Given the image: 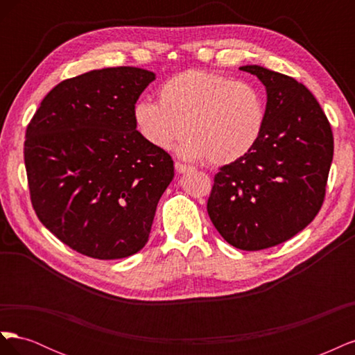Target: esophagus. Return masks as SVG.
<instances>
[{
  "mask_svg": "<svg viewBox=\"0 0 355 355\" xmlns=\"http://www.w3.org/2000/svg\"><path fill=\"white\" fill-rule=\"evenodd\" d=\"M175 168H176L178 173H185V171L191 170L192 167H191V166H187V164H184V163H179V161H176V163H175Z\"/></svg>",
  "mask_w": 355,
  "mask_h": 355,
  "instance_id": "34e87169",
  "label": "esophagus"
}]
</instances>
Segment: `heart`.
<instances>
[{
	"label": "heart",
	"mask_w": 355,
	"mask_h": 355,
	"mask_svg": "<svg viewBox=\"0 0 355 355\" xmlns=\"http://www.w3.org/2000/svg\"><path fill=\"white\" fill-rule=\"evenodd\" d=\"M133 120L154 148L166 151L185 133L182 154L220 166L252 151L263 133L266 103L249 81L189 69L161 85L159 102H136Z\"/></svg>",
	"instance_id": "b5f03b06"
}]
</instances>
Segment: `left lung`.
Segmentation results:
<instances>
[{"mask_svg":"<svg viewBox=\"0 0 355 355\" xmlns=\"http://www.w3.org/2000/svg\"><path fill=\"white\" fill-rule=\"evenodd\" d=\"M266 123L243 158L214 175L207 211L214 228L241 250L287 241L313 222L326 196L333 133L326 114L304 84L263 67Z\"/></svg>","mask_w":355,"mask_h":355,"instance_id":"left-lung-1","label":"left lung"}]
</instances>
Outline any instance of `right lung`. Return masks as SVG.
I'll list each match as a JSON object with an SVG mask.
<instances>
[{"label":"right lung","mask_w":355,"mask_h":355,"mask_svg":"<svg viewBox=\"0 0 355 355\" xmlns=\"http://www.w3.org/2000/svg\"><path fill=\"white\" fill-rule=\"evenodd\" d=\"M155 73L94 69L53 87L26 127L31 202L72 250L111 261L146 244L173 159L136 130L133 108Z\"/></svg>","instance_id":"add662e5"}]
</instances>
